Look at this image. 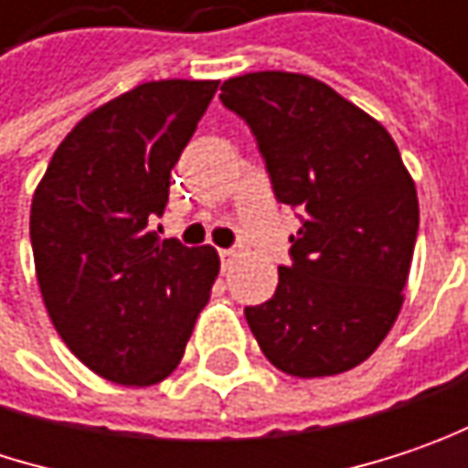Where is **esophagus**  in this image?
Instances as JSON below:
<instances>
[{"label": "esophagus", "instance_id": "obj_1", "mask_svg": "<svg viewBox=\"0 0 468 468\" xmlns=\"http://www.w3.org/2000/svg\"><path fill=\"white\" fill-rule=\"evenodd\" d=\"M234 258H237V252L234 250H220V263H223V269H229V266L234 263Z\"/></svg>", "mask_w": 468, "mask_h": 468}]
</instances>
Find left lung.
<instances>
[{"label": "left lung", "mask_w": 468, "mask_h": 468, "mask_svg": "<svg viewBox=\"0 0 468 468\" xmlns=\"http://www.w3.org/2000/svg\"><path fill=\"white\" fill-rule=\"evenodd\" d=\"M250 124L277 199L303 210L271 301L245 317L295 378L338 376L381 346L405 301L416 184L384 124L306 74L255 71L220 87Z\"/></svg>", "instance_id": "obj_1"}]
</instances>
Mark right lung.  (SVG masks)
<instances>
[{"label":"right lung","instance_id":"right-lung-1","mask_svg":"<svg viewBox=\"0 0 468 468\" xmlns=\"http://www.w3.org/2000/svg\"><path fill=\"white\" fill-rule=\"evenodd\" d=\"M216 80L144 82L90 112L31 199V248L52 324L106 381L151 386L181 362L220 269L218 252L159 239L170 170Z\"/></svg>","mask_w":468,"mask_h":468}]
</instances>
